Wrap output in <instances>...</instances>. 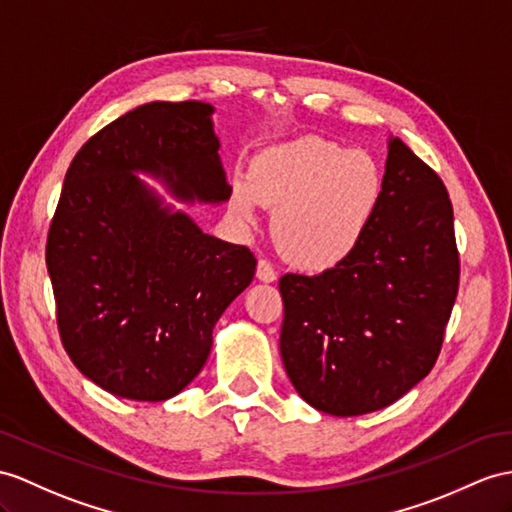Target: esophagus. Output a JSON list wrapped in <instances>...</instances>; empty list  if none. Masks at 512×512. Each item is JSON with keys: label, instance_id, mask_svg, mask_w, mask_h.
I'll list each match as a JSON object with an SVG mask.
<instances>
[{"label": "esophagus", "instance_id": "esophagus-1", "mask_svg": "<svg viewBox=\"0 0 512 512\" xmlns=\"http://www.w3.org/2000/svg\"><path fill=\"white\" fill-rule=\"evenodd\" d=\"M256 278H258L260 282H273V280L278 278V276H276V271H273V267H271L269 260H265V258H260V260H258Z\"/></svg>", "mask_w": 512, "mask_h": 512}]
</instances>
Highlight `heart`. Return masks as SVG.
Instances as JSON below:
<instances>
[{
  "mask_svg": "<svg viewBox=\"0 0 512 512\" xmlns=\"http://www.w3.org/2000/svg\"><path fill=\"white\" fill-rule=\"evenodd\" d=\"M384 191V173L365 149L299 136L267 147L232 182L230 208L254 223L263 204L273 210V239L291 265L332 269L363 241Z\"/></svg>",
  "mask_w": 512,
  "mask_h": 512,
  "instance_id": "obj_1",
  "label": "heart"
}]
</instances>
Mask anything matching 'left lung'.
<instances>
[{"mask_svg": "<svg viewBox=\"0 0 512 512\" xmlns=\"http://www.w3.org/2000/svg\"><path fill=\"white\" fill-rule=\"evenodd\" d=\"M458 278L445 184L391 136L382 199L363 241L319 276L280 278V354L295 391L336 417L400 400L439 358Z\"/></svg>", "mask_w": 512, "mask_h": 512, "instance_id": "8db88e82", "label": "left lung"}]
</instances>
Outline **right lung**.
Listing matches in <instances>:
<instances>
[{
    "label": "right lung",
    "instance_id": "add662e5",
    "mask_svg": "<svg viewBox=\"0 0 512 512\" xmlns=\"http://www.w3.org/2000/svg\"><path fill=\"white\" fill-rule=\"evenodd\" d=\"M213 106L152 102L108 123L67 169L45 263L60 341L86 378L136 402L178 395L213 328L254 278L245 245L204 234L134 173L182 202H226Z\"/></svg>",
    "mask_w": 512,
    "mask_h": 512
}]
</instances>
